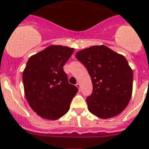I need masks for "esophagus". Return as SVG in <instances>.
<instances>
[{"label": "esophagus", "mask_w": 149, "mask_h": 149, "mask_svg": "<svg viewBox=\"0 0 149 149\" xmlns=\"http://www.w3.org/2000/svg\"><path fill=\"white\" fill-rule=\"evenodd\" d=\"M76 86H77V88H79V90L80 91V88H81V85H80V83H77V85H76Z\"/></svg>", "instance_id": "34e87169"}]
</instances>
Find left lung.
Returning a JSON list of instances; mask_svg holds the SVG:
<instances>
[{
    "mask_svg": "<svg viewBox=\"0 0 149 149\" xmlns=\"http://www.w3.org/2000/svg\"><path fill=\"white\" fill-rule=\"evenodd\" d=\"M86 67L93 89L86 98L88 111L107 119L128 105L132 92L133 73L127 59L104 45L92 46L76 54Z\"/></svg>",
    "mask_w": 149,
    "mask_h": 149,
    "instance_id": "1",
    "label": "left lung"
}]
</instances>
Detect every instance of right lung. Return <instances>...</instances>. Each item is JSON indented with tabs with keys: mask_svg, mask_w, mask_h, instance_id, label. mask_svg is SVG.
<instances>
[{
	"mask_svg": "<svg viewBox=\"0 0 149 149\" xmlns=\"http://www.w3.org/2000/svg\"><path fill=\"white\" fill-rule=\"evenodd\" d=\"M73 51L65 46H48L26 63L22 72L25 95L32 109L45 119L57 120L66 114L78 92L63 70Z\"/></svg>",
	"mask_w": 149,
	"mask_h": 149,
	"instance_id": "add662e5",
	"label": "right lung"
}]
</instances>
